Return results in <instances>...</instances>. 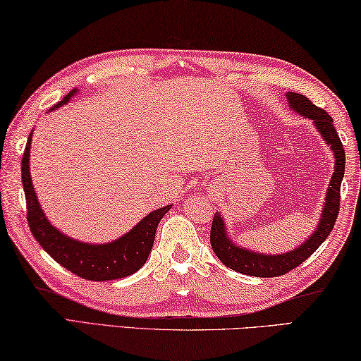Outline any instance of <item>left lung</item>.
Returning a JSON list of instances; mask_svg holds the SVG:
<instances>
[{
    "mask_svg": "<svg viewBox=\"0 0 361 361\" xmlns=\"http://www.w3.org/2000/svg\"><path fill=\"white\" fill-rule=\"evenodd\" d=\"M286 99L289 107L296 114L314 121L317 131L322 134V137L329 145L334 155V173L329 180L324 206L315 232L302 245L294 247V250L283 254H271L270 256V254L256 252L246 250L243 246H236L226 232V224H224V219L221 217V212H216L211 226V246L216 256L221 259V262L228 269L240 271V274L262 276V279L285 275L289 270L296 269L307 257H310L320 247L323 241L328 238V235L333 232L334 222L339 214L341 182L345 171V152L338 133H336L333 118L323 109H318L305 96H300L298 92H288Z\"/></svg>",
    "mask_w": 361,
    "mask_h": 361,
    "instance_id": "8db88e82",
    "label": "left lung"
}]
</instances>
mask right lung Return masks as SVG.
<instances>
[{"label": "right lung", "instance_id": "1", "mask_svg": "<svg viewBox=\"0 0 361 361\" xmlns=\"http://www.w3.org/2000/svg\"><path fill=\"white\" fill-rule=\"evenodd\" d=\"M76 92H78V90L70 91L54 109L67 104ZM32 134L33 131L28 135L25 152H23L22 157V184L27 200L28 227H30L32 235L37 238L41 247L62 267L86 280H118L137 271L147 262V257L152 251L159 221L163 219V216L166 214L173 204H166L163 208L149 212L137 226L115 241H110V243L92 245L70 238V236L59 232L47 221L46 214L38 203L30 177Z\"/></svg>", "mask_w": 361, "mask_h": 361}]
</instances>
